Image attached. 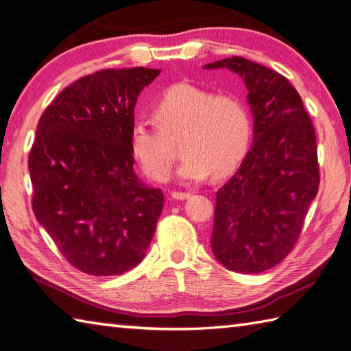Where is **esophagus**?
Masks as SVG:
<instances>
[{"mask_svg":"<svg viewBox=\"0 0 351 351\" xmlns=\"http://www.w3.org/2000/svg\"><path fill=\"white\" fill-rule=\"evenodd\" d=\"M171 197L176 199H186L191 197V192H178V191H173L171 192Z\"/></svg>","mask_w":351,"mask_h":351,"instance_id":"esophagus-1","label":"esophagus"}]
</instances>
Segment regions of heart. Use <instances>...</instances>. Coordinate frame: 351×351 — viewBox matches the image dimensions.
<instances>
[{"mask_svg": "<svg viewBox=\"0 0 351 351\" xmlns=\"http://www.w3.org/2000/svg\"><path fill=\"white\" fill-rule=\"evenodd\" d=\"M156 123L136 119L130 130V149L144 173L154 182L169 176L176 159L169 139L183 134L184 159L178 177L199 182L215 174L233 173L250 149L253 138L252 112L236 94H215L189 83L168 88L153 106Z\"/></svg>", "mask_w": 351, "mask_h": 351, "instance_id": "1", "label": "heart"}]
</instances>
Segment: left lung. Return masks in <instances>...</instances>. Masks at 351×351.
Returning a JSON list of instances; mask_svg holds the SVG:
<instances>
[{"instance_id": "1", "label": "left lung", "mask_w": 351, "mask_h": 351, "mask_svg": "<svg viewBox=\"0 0 351 351\" xmlns=\"http://www.w3.org/2000/svg\"><path fill=\"white\" fill-rule=\"evenodd\" d=\"M204 68H227L244 78L254 117L253 147L217 192L212 252L234 273H263L295 247L317 197L315 130L302 97L282 74L238 56Z\"/></svg>"}]
</instances>
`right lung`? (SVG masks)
I'll use <instances>...</instances> for the list:
<instances>
[{
  "label": "right lung",
  "instance_id": "obj_1",
  "mask_svg": "<svg viewBox=\"0 0 351 351\" xmlns=\"http://www.w3.org/2000/svg\"><path fill=\"white\" fill-rule=\"evenodd\" d=\"M160 69H101L57 95L28 154L33 212L74 268L119 276L144 259L163 192L139 182L130 130L141 90Z\"/></svg>",
  "mask_w": 351,
  "mask_h": 351
}]
</instances>
